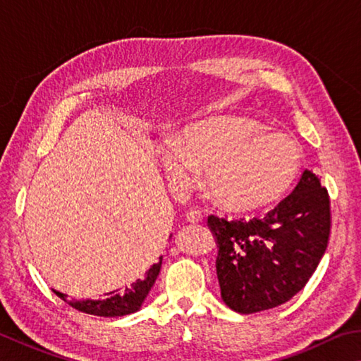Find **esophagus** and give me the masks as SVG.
Wrapping results in <instances>:
<instances>
[{
	"label": "esophagus",
	"mask_w": 361,
	"mask_h": 361,
	"mask_svg": "<svg viewBox=\"0 0 361 361\" xmlns=\"http://www.w3.org/2000/svg\"><path fill=\"white\" fill-rule=\"evenodd\" d=\"M186 219L189 223L197 224L204 219V213L197 210V209H191V210H188V213H186Z\"/></svg>",
	"instance_id": "34e87169"
}]
</instances>
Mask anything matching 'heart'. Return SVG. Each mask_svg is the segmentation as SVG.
Here are the masks:
<instances>
[{"instance_id": "heart-1", "label": "heart", "mask_w": 361, "mask_h": 361, "mask_svg": "<svg viewBox=\"0 0 361 361\" xmlns=\"http://www.w3.org/2000/svg\"><path fill=\"white\" fill-rule=\"evenodd\" d=\"M159 159L175 189L191 186L197 170L205 166L207 191L218 204L235 212L277 202L301 167V151L291 138L234 116L188 126L159 149Z\"/></svg>"}]
</instances>
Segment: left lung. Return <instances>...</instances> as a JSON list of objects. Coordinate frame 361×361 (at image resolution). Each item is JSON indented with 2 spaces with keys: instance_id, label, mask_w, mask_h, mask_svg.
I'll return each mask as SVG.
<instances>
[{
  "instance_id": "left-lung-1",
  "label": "left lung",
  "mask_w": 361,
  "mask_h": 361,
  "mask_svg": "<svg viewBox=\"0 0 361 361\" xmlns=\"http://www.w3.org/2000/svg\"><path fill=\"white\" fill-rule=\"evenodd\" d=\"M218 243L221 298L239 314L283 304L301 291L325 255L331 229L329 195L304 170L293 192L264 218L209 216Z\"/></svg>"
}]
</instances>
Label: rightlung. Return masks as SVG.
I'll return each instance as SVG.
<instances>
[{
  "label": "right lung",
  "mask_w": 361,
  "mask_h": 361,
  "mask_svg": "<svg viewBox=\"0 0 361 361\" xmlns=\"http://www.w3.org/2000/svg\"><path fill=\"white\" fill-rule=\"evenodd\" d=\"M162 264V256L159 258L157 264H152L149 271L145 274L142 279L135 280V282L126 286L122 291H111L106 293V299H99V301H92V299H85V301H70L66 299L63 293H57L59 298H62L63 301L68 302L71 307H75L81 312L90 314V315H99V317H122L137 312V310L142 307L143 301L148 296L149 290L154 285L156 279L159 276V271H161Z\"/></svg>",
  "instance_id": "add662e5"
}]
</instances>
